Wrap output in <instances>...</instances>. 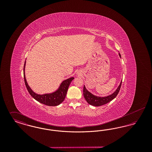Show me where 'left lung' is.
<instances>
[{
	"label": "left lung",
	"instance_id": "8db88e82",
	"mask_svg": "<svg viewBox=\"0 0 152 152\" xmlns=\"http://www.w3.org/2000/svg\"><path fill=\"white\" fill-rule=\"evenodd\" d=\"M119 55L121 57L120 53H119ZM121 84H122V81L121 82L120 86L116 89V91L113 94L109 95L107 97H104L95 96L94 95L91 94L89 92H88L87 91L85 86H84V88H83L84 97L85 99L86 100V101H87V102L91 105L95 106V107H99V106L105 105V104L108 103L109 102L113 100L116 97L120 90Z\"/></svg>",
	"mask_w": 152,
	"mask_h": 152
}]
</instances>
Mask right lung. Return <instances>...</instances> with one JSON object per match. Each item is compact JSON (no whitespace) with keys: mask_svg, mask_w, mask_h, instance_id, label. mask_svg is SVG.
Segmentation results:
<instances>
[{"mask_svg":"<svg viewBox=\"0 0 152 152\" xmlns=\"http://www.w3.org/2000/svg\"><path fill=\"white\" fill-rule=\"evenodd\" d=\"M26 64V61L24 63V79L26 87L27 88L29 94L31 96L35 99L36 101H39V102L43 104L44 105L48 106H56L60 104L65 99L66 94L67 93V91L68 87L69 86L70 83L74 79L73 77L69 78L68 79L65 80L60 85L59 89L58 91L53 94H45L43 95L36 94H35L29 88L25 77L24 75V67Z\"/></svg>","mask_w":152,"mask_h":152,"instance_id":"1","label":"right lung"}]
</instances>
